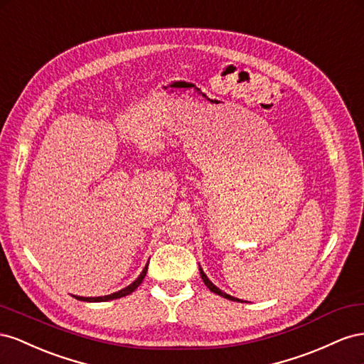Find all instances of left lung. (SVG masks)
<instances>
[{"instance_id": "left-lung-1", "label": "left lung", "mask_w": 364, "mask_h": 364, "mask_svg": "<svg viewBox=\"0 0 364 364\" xmlns=\"http://www.w3.org/2000/svg\"><path fill=\"white\" fill-rule=\"evenodd\" d=\"M200 274H201V279H203V282L205 284V287L210 289L212 293H215V294H218V296H221V297H224V299H228V300H233V302H242L241 299H236V297H233V296H230V294H227V293H224L223 289H220L218 288L215 284H212V280L205 276V273L203 272V268L200 267Z\"/></svg>"}]
</instances>
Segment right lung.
Returning <instances> with one entry per match:
<instances>
[{
    "mask_svg": "<svg viewBox=\"0 0 364 364\" xmlns=\"http://www.w3.org/2000/svg\"><path fill=\"white\" fill-rule=\"evenodd\" d=\"M148 264H149V262H148ZM148 264L144 265L143 272L139 274V277H137L136 280H134L132 284H129L128 287H124V288L119 289V291H116V293L107 294V296H99V297H82V296H75V294H71V296L75 297V299H77V300H82V302H108V300H114V299H120V297L128 296V294H131L132 291H136V288L143 282V279H144V276H146V272H148Z\"/></svg>",
    "mask_w": 364,
    "mask_h": 364,
    "instance_id": "add662e5",
    "label": "right lung"
}]
</instances>
